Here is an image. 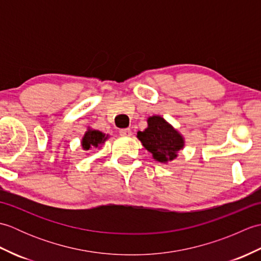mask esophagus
Wrapping results in <instances>:
<instances>
[{"label":"esophagus","instance_id":"1","mask_svg":"<svg viewBox=\"0 0 261 261\" xmlns=\"http://www.w3.org/2000/svg\"><path fill=\"white\" fill-rule=\"evenodd\" d=\"M120 135L123 136V137H130L132 135V132H131L130 129H121Z\"/></svg>","mask_w":261,"mask_h":261}]
</instances>
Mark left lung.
<instances>
[{"label":"left lung","mask_w":261,"mask_h":261,"mask_svg":"<svg viewBox=\"0 0 261 261\" xmlns=\"http://www.w3.org/2000/svg\"><path fill=\"white\" fill-rule=\"evenodd\" d=\"M148 126L138 131L137 138L152 158L160 164H168L178 157L185 147V138L162 115H152L147 119Z\"/></svg>","instance_id":"obj_1"}]
</instances>
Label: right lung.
Listing matches in <instances>:
<instances>
[{
  "instance_id": "obj_1",
  "label": "right lung",
  "mask_w": 261,
  "mask_h": 261,
  "mask_svg": "<svg viewBox=\"0 0 261 261\" xmlns=\"http://www.w3.org/2000/svg\"><path fill=\"white\" fill-rule=\"evenodd\" d=\"M110 138V135H105L103 132L92 129L91 126L87 127L86 132L82 138L81 145L83 150H91L93 148H101L105 141H107Z\"/></svg>"
}]
</instances>
